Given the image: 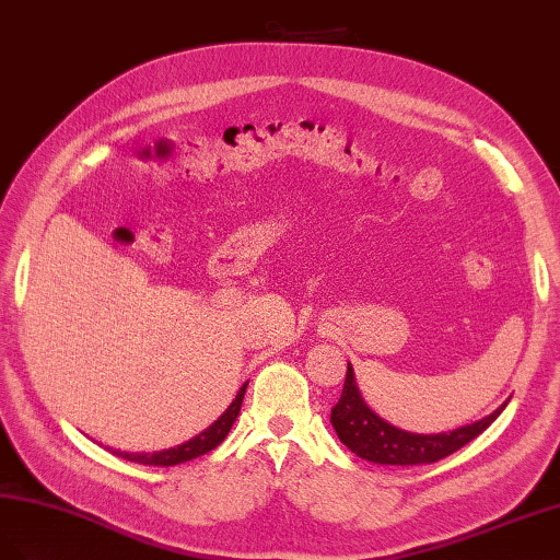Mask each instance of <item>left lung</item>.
<instances>
[{"mask_svg": "<svg viewBox=\"0 0 560 560\" xmlns=\"http://www.w3.org/2000/svg\"><path fill=\"white\" fill-rule=\"evenodd\" d=\"M506 402H502L488 417L474 421V424L452 429L447 433L402 431L398 427L388 424L386 419H382L365 402L355 384V372L349 362L341 398L335 407H331L329 421L331 427H335L339 441L351 452H355L360 459H368L374 464H390V466H417V464H433L438 459L452 455V452H457L466 443H471L474 438H478L497 417L502 415Z\"/></svg>", "mask_w": 560, "mask_h": 560, "instance_id": "obj_1", "label": "left lung"}]
</instances>
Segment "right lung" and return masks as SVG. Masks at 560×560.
Returning a JSON list of instances; mask_svg holds the SVG:
<instances>
[{
  "instance_id": "right-lung-1",
  "label": "right lung",
  "mask_w": 560,
  "mask_h": 560,
  "mask_svg": "<svg viewBox=\"0 0 560 560\" xmlns=\"http://www.w3.org/2000/svg\"><path fill=\"white\" fill-rule=\"evenodd\" d=\"M245 390H247V384L240 386L235 400L229 405V410H225L214 421V424L207 427L202 433L190 438V441H186V443H180V445L170 447V450H160V452H122V450H115V455L127 459V462L145 464V466H176V464L190 462L195 457H202V455H207L209 450H214L217 445H221L223 438L229 435L231 427L235 424V419L240 415V407H243Z\"/></svg>"
}]
</instances>
